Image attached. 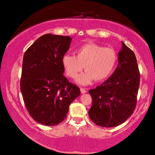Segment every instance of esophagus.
Returning <instances> with one entry per match:
<instances>
[{
    "instance_id": "34e87169",
    "label": "esophagus",
    "mask_w": 155,
    "mask_h": 155,
    "mask_svg": "<svg viewBox=\"0 0 155 155\" xmlns=\"http://www.w3.org/2000/svg\"><path fill=\"white\" fill-rule=\"evenodd\" d=\"M80 90H81V92L82 94H84V93H86L87 92V90H86V89L85 88H83V87H81L80 88Z\"/></svg>"
}]
</instances>
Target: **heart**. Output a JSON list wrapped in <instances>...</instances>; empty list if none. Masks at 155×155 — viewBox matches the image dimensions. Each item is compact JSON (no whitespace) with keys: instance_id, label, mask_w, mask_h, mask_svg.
Returning <instances> with one entry per match:
<instances>
[{"instance_id":"heart-1","label":"heart","mask_w":155,"mask_h":155,"mask_svg":"<svg viewBox=\"0 0 155 155\" xmlns=\"http://www.w3.org/2000/svg\"><path fill=\"white\" fill-rule=\"evenodd\" d=\"M118 61V55L112 47L87 43L75 50V55L65 54L62 64L66 75L75 78L83 70L86 72L79 76L76 81L81 84H88L92 80L102 81L113 74Z\"/></svg>"}]
</instances>
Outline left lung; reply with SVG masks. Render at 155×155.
<instances>
[{"label":"left lung","mask_w":155,"mask_h":155,"mask_svg":"<svg viewBox=\"0 0 155 155\" xmlns=\"http://www.w3.org/2000/svg\"><path fill=\"white\" fill-rule=\"evenodd\" d=\"M119 65L100 86L89 90L92 106L89 116L97 125L116 127L133 114L137 104L140 72L134 52L122 42Z\"/></svg>","instance_id":"obj_1"}]
</instances>
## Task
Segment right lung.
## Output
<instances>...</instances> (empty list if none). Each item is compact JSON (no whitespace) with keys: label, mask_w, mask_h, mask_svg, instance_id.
I'll list each match as a JSON object with an SVG mask.
<instances>
[{"label":"right lung","mask_w":155,"mask_h":155,"mask_svg":"<svg viewBox=\"0 0 155 155\" xmlns=\"http://www.w3.org/2000/svg\"><path fill=\"white\" fill-rule=\"evenodd\" d=\"M69 36L45 34L27 49L22 62L20 90L25 107L38 123L57 125L80 95L79 87L63 76L62 58L70 47Z\"/></svg>","instance_id":"1"}]
</instances>
